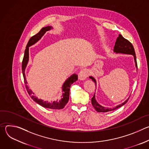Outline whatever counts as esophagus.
<instances>
[{
    "instance_id": "obj_1",
    "label": "esophagus",
    "mask_w": 149,
    "mask_h": 149,
    "mask_svg": "<svg viewBox=\"0 0 149 149\" xmlns=\"http://www.w3.org/2000/svg\"><path fill=\"white\" fill-rule=\"evenodd\" d=\"M88 74L89 72L87 69H83L78 74V78L80 80H84L87 78Z\"/></svg>"
}]
</instances>
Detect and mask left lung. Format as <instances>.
Wrapping results in <instances>:
<instances>
[{
	"label": "left lung",
	"mask_w": 149,
	"mask_h": 149,
	"mask_svg": "<svg viewBox=\"0 0 149 149\" xmlns=\"http://www.w3.org/2000/svg\"><path fill=\"white\" fill-rule=\"evenodd\" d=\"M113 51H114V52H115L116 54H120H120H124L132 55L134 56L136 67L137 70V63L136 56L134 47H133V45L131 44V42H130L128 40H127L126 39H125L120 34H119L118 37L117 38V40H116V43H115V45H114V47ZM89 78L90 79H91L95 82V86H97V82H96L95 79L92 76H90ZM129 98H130V97L128 98H127L124 102L117 105L116 107H115L114 108L109 109L107 107H103V106H102V105H101L100 104H98V102L95 100V93H94V95L93 97L91 98V102H92V105L94 107V108L95 109V110L97 112L105 113V112H108V111H111L114 110L121 107V106L124 105L127 101H128Z\"/></svg>",
	"instance_id": "8db88e82"
}]
</instances>
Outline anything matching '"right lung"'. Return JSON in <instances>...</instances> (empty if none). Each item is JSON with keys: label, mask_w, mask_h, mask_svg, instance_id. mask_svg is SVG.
Here are the masks:
<instances>
[{"label": "right lung", "mask_w": 149, "mask_h": 149, "mask_svg": "<svg viewBox=\"0 0 149 149\" xmlns=\"http://www.w3.org/2000/svg\"><path fill=\"white\" fill-rule=\"evenodd\" d=\"M52 28H53L50 26L42 28L37 34H36L35 35L33 36L30 38V39L28 42L25 51L24 56L22 63V70L24 78V82H25V84H26L25 86H26V90L28 94H29V95L31 96V97L32 98V99L38 104L42 106L43 107L50 109L59 110V109H62L64 108L65 105L68 102L70 98V87L71 86V84H72L74 82L77 81L78 75H76V74H74L67 79V80L65 81L64 83H63V86L62 87V90L63 93H62V95L61 100H57L56 101H54L52 102L44 101L43 100H41V99H38V97H36V96L34 95V93H32V90L29 89L28 86L26 85L28 82H27L26 75H25V69L26 68V66L28 65V63L29 61V47L36 44V42L39 40H40V39L42 36H43V35L47 31H50Z\"/></svg>", "instance_id": "right-lung-1"}]
</instances>
